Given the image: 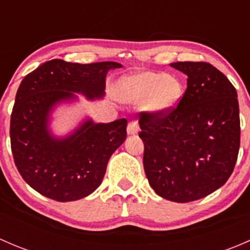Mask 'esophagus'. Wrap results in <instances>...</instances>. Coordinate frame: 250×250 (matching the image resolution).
<instances>
[{
    "label": "esophagus",
    "mask_w": 250,
    "mask_h": 250,
    "mask_svg": "<svg viewBox=\"0 0 250 250\" xmlns=\"http://www.w3.org/2000/svg\"><path fill=\"white\" fill-rule=\"evenodd\" d=\"M138 132H139V125H138V122L137 121H130V122L128 123L127 133L129 135H135Z\"/></svg>",
    "instance_id": "esophagus-1"
}]
</instances>
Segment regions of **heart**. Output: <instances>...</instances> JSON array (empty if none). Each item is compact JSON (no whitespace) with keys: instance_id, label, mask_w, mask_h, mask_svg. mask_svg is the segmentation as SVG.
<instances>
[{"instance_id":"heart-1","label":"heart","mask_w":250,"mask_h":250,"mask_svg":"<svg viewBox=\"0 0 250 250\" xmlns=\"http://www.w3.org/2000/svg\"><path fill=\"white\" fill-rule=\"evenodd\" d=\"M183 93L181 81L166 72H138L122 77L117 84V95L122 102L143 103L147 112L158 116L175 109Z\"/></svg>"}]
</instances>
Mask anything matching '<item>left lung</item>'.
Masks as SVG:
<instances>
[{"label":"left lung","mask_w":250,"mask_h":250,"mask_svg":"<svg viewBox=\"0 0 250 250\" xmlns=\"http://www.w3.org/2000/svg\"><path fill=\"white\" fill-rule=\"evenodd\" d=\"M188 76L176 109L166 115L140 113L144 169L161 197L178 203L210 195L230 178L239 150L237 92L208 62H178Z\"/></svg>","instance_id":"obj_1"}]
</instances>
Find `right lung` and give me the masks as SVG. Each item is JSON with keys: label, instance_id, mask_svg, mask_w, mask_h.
<instances>
[{"label": "right lung", "instance_id": "1", "mask_svg": "<svg viewBox=\"0 0 250 250\" xmlns=\"http://www.w3.org/2000/svg\"><path fill=\"white\" fill-rule=\"evenodd\" d=\"M115 62L77 64L53 59L20 83L11 116V146L20 175L34 190L59 202L84 198L102 184L111 155L127 138V120L95 123L84 118L64 137L50 129L62 104L103 99Z\"/></svg>", "mask_w": 250, "mask_h": 250}]
</instances>
